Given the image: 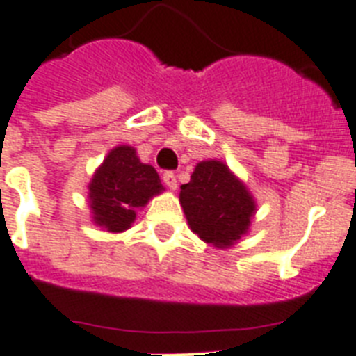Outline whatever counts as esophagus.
<instances>
[{
    "label": "esophagus",
    "instance_id": "34e87169",
    "mask_svg": "<svg viewBox=\"0 0 356 356\" xmlns=\"http://www.w3.org/2000/svg\"><path fill=\"white\" fill-rule=\"evenodd\" d=\"M162 181L166 184L170 190H177V177H175V173L173 172H166L162 175Z\"/></svg>",
    "mask_w": 356,
    "mask_h": 356
}]
</instances>
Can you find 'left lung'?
I'll return each mask as SVG.
<instances>
[{"label": "left lung", "instance_id": "obj_1", "mask_svg": "<svg viewBox=\"0 0 356 356\" xmlns=\"http://www.w3.org/2000/svg\"><path fill=\"white\" fill-rule=\"evenodd\" d=\"M179 201L190 229L205 243L227 249L249 233L257 201L225 162H197L190 183L181 186Z\"/></svg>", "mask_w": 356, "mask_h": 356}]
</instances>
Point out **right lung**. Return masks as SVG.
<instances>
[{"mask_svg":"<svg viewBox=\"0 0 356 356\" xmlns=\"http://www.w3.org/2000/svg\"><path fill=\"white\" fill-rule=\"evenodd\" d=\"M164 186L151 164H144L133 145H116L88 183L92 222L108 233H123L136 212L162 194Z\"/></svg>","mask_w":356,"mask_h":356,"instance_id":"1","label":"right lung"}]
</instances>
